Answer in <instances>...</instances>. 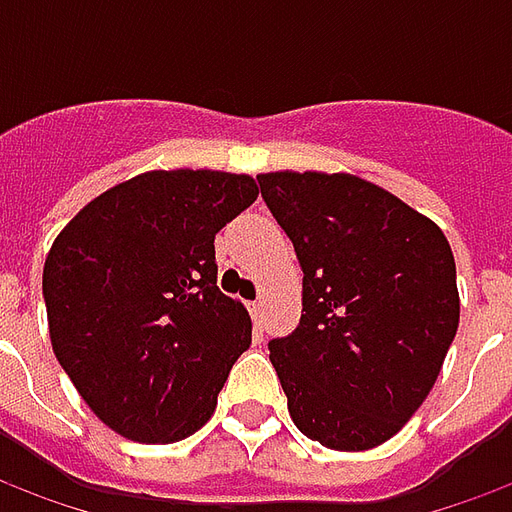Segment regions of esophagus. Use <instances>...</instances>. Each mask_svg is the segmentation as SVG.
I'll list each match as a JSON object with an SVG mask.
<instances>
[{"mask_svg":"<svg viewBox=\"0 0 512 512\" xmlns=\"http://www.w3.org/2000/svg\"><path fill=\"white\" fill-rule=\"evenodd\" d=\"M249 312H252V321L260 329L263 326V301H249Z\"/></svg>","mask_w":512,"mask_h":512,"instance_id":"esophagus-1","label":"esophagus"}]
</instances>
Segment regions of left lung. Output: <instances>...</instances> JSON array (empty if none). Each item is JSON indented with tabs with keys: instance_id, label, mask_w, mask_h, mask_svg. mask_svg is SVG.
Listing matches in <instances>:
<instances>
[{
	"instance_id": "left-lung-1",
	"label": "left lung",
	"mask_w": 512,
	"mask_h": 512,
	"mask_svg": "<svg viewBox=\"0 0 512 512\" xmlns=\"http://www.w3.org/2000/svg\"><path fill=\"white\" fill-rule=\"evenodd\" d=\"M257 180L304 271L299 329L268 343L290 419L329 450H373L425 403L458 332L450 244L433 219L351 172Z\"/></svg>"
}]
</instances>
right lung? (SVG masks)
Instances as JSON below:
<instances>
[{
	"label": "right lung",
	"instance_id": "right-lung-1",
	"mask_svg": "<svg viewBox=\"0 0 512 512\" xmlns=\"http://www.w3.org/2000/svg\"><path fill=\"white\" fill-rule=\"evenodd\" d=\"M252 175L150 169L65 224L43 266L54 356L106 428L139 444L200 430L252 318L216 288L213 238L257 200Z\"/></svg>",
	"mask_w": 512,
	"mask_h": 512
}]
</instances>
